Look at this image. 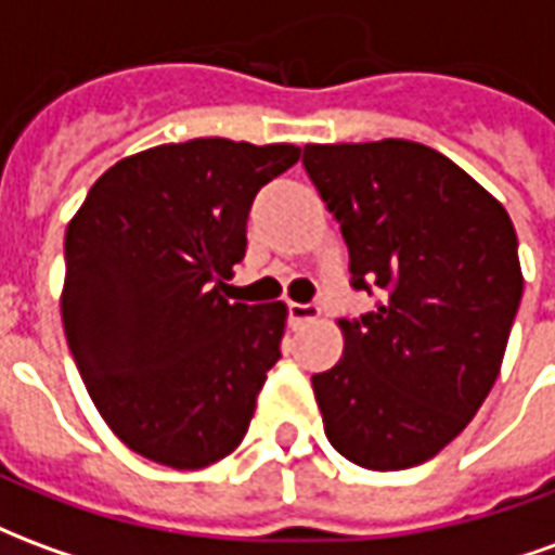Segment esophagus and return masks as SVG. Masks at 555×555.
I'll return each mask as SVG.
<instances>
[{"mask_svg": "<svg viewBox=\"0 0 555 555\" xmlns=\"http://www.w3.org/2000/svg\"><path fill=\"white\" fill-rule=\"evenodd\" d=\"M318 306H306V302H288V321L291 326H300V324H309L318 318Z\"/></svg>", "mask_w": 555, "mask_h": 555, "instance_id": "34e87169", "label": "esophagus"}]
</instances>
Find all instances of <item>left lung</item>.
I'll return each instance as SVG.
<instances>
[{
    "instance_id": "1",
    "label": "left lung",
    "mask_w": 555,
    "mask_h": 555,
    "mask_svg": "<svg viewBox=\"0 0 555 555\" xmlns=\"http://www.w3.org/2000/svg\"><path fill=\"white\" fill-rule=\"evenodd\" d=\"M341 225L353 288L341 360L312 377L326 440L365 469H408L469 425L500 377L524 297L512 217L440 151L408 139L306 145Z\"/></svg>"
}]
</instances>
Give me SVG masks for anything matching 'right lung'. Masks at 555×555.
I'll use <instances>...</instances> for the list:
<instances>
[{"label":"right lung","mask_w":555,"mask_h":555,"mask_svg":"<svg viewBox=\"0 0 555 555\" xmlns=\"http://www.w3.org/2000/svg\"><path fill=\"white\" fill-rule=\"evenodd\" d=\"M300 147L190 139L118 159L65 231L62 324L127 449L202 469L241 446L285 336V302L222 297L255 193Z\"/></svg>","instance_id":"1"}]
</instances>
